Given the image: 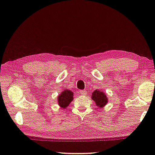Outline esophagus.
Wrapping results in <instances>:
<instances>
[{"label": "esophagus", "mask_w": 155, "mask_h": 155, "mask_svg": "<svg viewBox=\"0 0 155 155\" xmlns=\"http://www.w3.org/2000/svg\"><path fill=\"white\" fill-rule=\"evenodd\" d=\"M79 94H81V95L85 96L86 94H87V91H86V90H80V91H79Z\"/></svg>", "instance_id": "obj_1"}]
</instances>
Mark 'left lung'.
I'll return each mask as SVG.
<instances>
[{"instance_id": "obj_1", "label": "left lung", "mask_w": 155, "mask_h": 155, "mask_svg": "<svg viewBox=\"0 0 155 155\" xmlns=\"http://www.w3.org/2000/svg\"><path fill=\"white\" fill-rule=\"evenodd\" d=\"M91 98L93 101L95 102L96 105L99 107H103L107 103V95L104 94L101 91L95 90L92 93V96H91Z\"/></svg>"}]
</instances>
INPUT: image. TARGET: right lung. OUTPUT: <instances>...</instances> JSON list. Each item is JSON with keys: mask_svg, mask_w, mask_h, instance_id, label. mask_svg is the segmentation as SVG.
<instances>
[{"mask_svg": "<svg viewBox=\"0 0 155 155\" xmlns=\"http://www.w3.org/2000/svg\"><path fill=\"white\" fill-rule=\"evenodd\" d=\"M73 100V93L70 90H64L58 97V103L62 109H65Z\"/></svg>", "mask_w": 155, "mask_h": 155, "instance_id": "right-lung-1", "label": "right lung"}]
</instances>
